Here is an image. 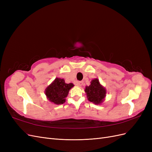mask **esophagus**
<instances>
[{"label":"esophagus","mask_w":152,"mask_h":152,"mask_svg":"<svg viewBox=\"0 0 152 152\" xmlns=\"http://www.w3.org/2000/svg\"><path fill=\"white\" fill-rule=\"evenodd\" d=\"M82 84H83V82L82 81H78L77 82V85L79 86H82Z\"/></svg>","instance_id":"34e87169"}]
</instances>
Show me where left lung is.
<instances>
[{"instance_id":"left-lung-1","label":"left lung","mask_w":152,"mask_h":152,"mask_svg":"<svg viewBox=\"0 0 152 152\" xmlns=\"http://www.w3.org/2000/svg\"><path fill=\"white\" fill-rule=\"evenodd\" d=\"M85 92L89 102L96 104H99L103 102L107 93V91L100 84L98 79L92 80L91 85L86 87Z\"/></svg>"}]
</instances>
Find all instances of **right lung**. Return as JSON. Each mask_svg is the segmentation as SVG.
Masks as SVG:
<instances>
[{"instance_id":"obj_1","label":"right lung","mask_w":152,"mask_h":152,"mask_svg":"<svg viewBox=\"0 0 152 152\" xmlns=\"http://www.w3.org/2000/svg\"><path fill=\"white\" fill-rule=\"evenodd\" d=\"M74 86L72 83L66 84L65 80L56 78L45 91L47 98L51 103L56 104H61L65 102L69 91Z\"/></svg>"}]
</instances>
